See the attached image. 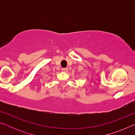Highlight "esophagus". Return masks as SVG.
Instances as JSON below:
<instances>
[{
	"mask_svg": "<svg viewBox=\"0 0 135 135\" xmlns=\"http://www.w3.org/2000/svg\"><path fill=\"white\" fill-rule=\"evenodd\" d=\"M61 70H62L63 72H68V68H63L61 69Z\"/></svg>",
	"mask_w": 135,
	"mask_h": 135,
	"instance_id": "34e87169",
	"label": "esophagus"
}]
</instances>
